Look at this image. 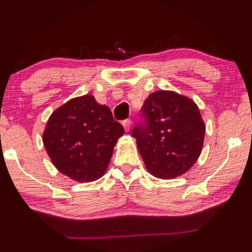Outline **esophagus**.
I'll use <instances>...</instances> for the list:
<instances>
[{
  "label": "esophagus",
  "mask_w": 252,
  "mask_h": 252,
  "mask_svg": "<svg viewBox=\"0 0 252 252\" xmlns=\"http://www.w3.org/2000/svg\"><path fill=\"white\" fill-rule=\"evenodd\" d=\"M131 125H132L131 119H126L123 121V126H124V128H125L126 132H128L129 129H131Z\"/></svg>",
  "instance_id": "1"
}]
</instances>
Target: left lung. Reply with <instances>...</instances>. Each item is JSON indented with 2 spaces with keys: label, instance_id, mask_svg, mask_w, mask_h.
I'll list each match as a JSON object with an SVG mask.
<instances>
[{
  "label": "left lung",
  "instance_id": "8db88e82",
  "mask_svg": "<svg viewBox=\"0 0 252 252\" xmlns=\"http://www.w3.org/2000/svg\"><path fill=\"white\" fill-rule=\"evenodd\" d=\"M144 125L132 131L151 174L161 179L182 176L199 158L205 124L196 102L173 91H157L145 100Z\"/></svg>",
  "mask_w": 252,
  "mask_h": 252
}]
</instances>
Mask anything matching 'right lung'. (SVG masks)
Wrapping results in <instances>:
<instances>
[{
  "mask_svg": "<svg viewBox=\"0 0 252 252\" xmlns=\"http://www.w3.org/2000/svg\"><path fill=\"white\" fill-rule=\"evenodd\" d=\"M124 127L111 109L90 94L74 97L53 112L42 141L53 165L76 182L101 178Z\"/></svg>",
  "mask_w": 252,
  "mask_h": 252,
  "instance_id": "1",
  "label": "right lung"
}]
</instances>
